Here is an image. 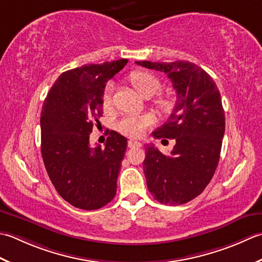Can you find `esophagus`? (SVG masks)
Wrapping results in <instances>:
<instances>
[{
	"label": "esophagus",
	"mask_w": 262,
	"mask_h": 262,
	"mask_svg": "<svg viewBox=\"0 0 262 262\" xmlns=\"http://www.w3.org/2000/svg\"><path fill=\"white\" fill-rule=\"evenodd\" d=\"M127 146H129L130 148H140L142 146L141 142L139 141H133V140H130L129 142H127Z\"/></svg>",
	"instance_id": "1"
}]
</instances>
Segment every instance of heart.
Instances as JSON below:
<instances>
[{
  "label": "heart",
  "mask_w": 262,
  "mask_h": 262,
  "mask_svg": "<svg viewBox=\"0 0 262 262\" xmlns=\"http://www.w3.org/2000/svg\"><path fill=\"white\" fill-rule=\"evenodd\" d=\"M132 86L136 88L137 92L145 96V97H150V96L156 94L159 88H161V82L159 80L154 77L152 74L147 72H136L133 73L131 78ZM112 95H113V88L112 84L107 83L104 89L103 97V106L105 108H108L112 105ZM157 104L162 108L168 107V101L166 99H158ZM155 123V120L151 115H138L130 114L121 119L117 123V130L123 135L131 138H139L145 135L146 130L149 126Z\"/></svg>",
  "instance_id": "heart-1"
}]
</instances>
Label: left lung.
<instances>
[{
  "label": "left lung",
  "instance_id": "obj_1",
  "mask_svg": "<svg viewBox=\"0 0 262 262\" xmlns=\"http://www.w3.org/2000/svg\"><path fill=\"white\" fill-rule=\"evenodd\" d=\"M138 66L167 74L176 92L168 120L152 132L174 139L169 156L147 146L143 161L148 190L165 205H183L209 184L220 162L225 114L216 82L204 69L188 61H139Z\"/></svg>",
  "mask_w": 262,
  "mask_h": 262
}]
</instances>
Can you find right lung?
<instances>
[{
	"label": "right lung",
	"mask_w": 262,
	"mask_h": 262,
	"mask_svg": "<svg viewBox=\"0 0 262 262\" xmlns=\"http://www.w3.org/2000/svg\"><path fill=\"white\" fill-rule=\"evenodd\" d=\"M122 58L63 72L50 89L40 115L41 156L57 193L73 207L94 210L116 193L127 140L111 131L105 148L90 146L94 121L103 115L106 82L124 68Z\"/></svg>",
	"instance_id": "right-lung-1"
}]
</instances>
